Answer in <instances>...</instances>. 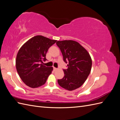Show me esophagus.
Instances as JSON below:
<instances>
[{
	"label": "esophagus",
	"instance_id": "esophagus-1",
	"mask_svg": "<svg viewBox=\"0 0 120 120\" xmlns=\"http://www.w3.org/2000/svg\"><path fill=\"white\" fill-rule=\"evenodd\" d=\"M53 70H54V71H56V70H58V69L57 68H56L53 67Z\"/></svg>",
	"mask_w": 120,
	"mask_h": 120
}]
</instances>
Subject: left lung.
<instances>
[{
    "mask_svg": "<svg viewBox=\"0 0 120 120\" xmlns=\"http://www.w3.org/2000/svg\"><path fill=\"white\" fill-rule=\"evenodd\" d=\"M56 44L62 53L64 61L68 63V68L64 70V77L58 79V83L68 90L77 89L85 82L91 71V57L77 41L66 40L57 41Z\"/></svg>",
    "mask_w": 120,
    "mask_h": 120,
    "instance_id": "8db88e82",
    "label": "left lung"
}]
</instances>
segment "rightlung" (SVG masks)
Instances as JSON below:
<instances>
[{
  "label": "right lung",
  "mask_w": 120,
  "mask_h": 120,
  "mask_svg": "<svg viewBox=\"0 0 120 120\" xmlns=\"http://www.w3.org/2000/svg\"><path fill=\"white\" fill-rule=\"evenodd\" d=\"M57 41L42 35L31 38L22 45L16 58V68L21 80L31 88H37L45 83L52 74V67L43 64L48 49Z\"/></svg>",
  "instance_id": "obj_1"
}]
</instances>
